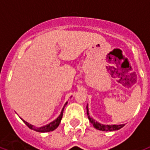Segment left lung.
I'll return each instance as SVG.
<instances>
[{
    "instance_id": "1",
    "label": "left lung",
    "mask_w": 150,
    "mask_h": 150,
    "mask_svg": "<svg viewBox=\"0 0 150 150\" xmlns=\"http://www.w3.org/2000/svg\"><path fill=\"white\" fill-rule=\"evenodd\" d=\"M86 114L88 116V119L90 122L93 125L94 128H96V129H99V130L102 131H114V130H118L120 129H121L122 127H123L124 124L122 125H103L100 124L98 122L95 121L93 118L90 117L89 115V110L88 106H86Z\"/></svg>"
}]
</instances>
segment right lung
<instances>
[{
  "label": "right lung",
  "instance_id": "right-lung-1",
  "mask_svg": "<svg viewBox=\"0 0 150 150\" xmlns=\"http://www.w3.org/2000/svg\"><path fill=\"white\" fill-rule=\"evenodd\" d=\"M67 102L65 103V105H64V107H63V110H62L61 113L60 114V116L56 119L55 120L50 122L49 124H47L46 126H44V127H35V126H33V125L30 124V123H28V122H26V121H24L23 120H22V119L21 120H23V122H24V123H25V124L27 125L30 129H33V130L36 131V132H39V133H47V132H50V131L54 130L55 129L57 128L59 124H60V121H61L62 117H63V112H64V107H65V106L67 105Z\"/></svg>",
  "mask_w": 150,
  "mask_h": 150
}]
</instances>
